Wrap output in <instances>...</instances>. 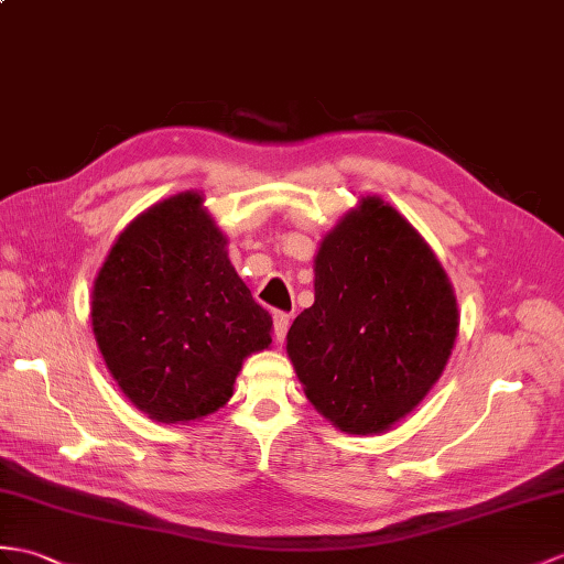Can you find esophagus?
<instances>
[{"label":"esophagus","mask_w":564,"mask_h":564,"mask_svg":"<svg viewBox=\"0 0 564 564\" xmlns=\"http://www.w3.org/2000/svg\"><path fill=\"white\" fill-rule=\"evenodd\" d=\"M288 326H291V314L273 312V336H276V341H283L288 334Z\"/></svg>","instance_id":"obj_1"}]
</instances>
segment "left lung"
I'll list each match as a JSON object with an SVG mask.
<instances>
[{
  "label": "left lung",
  "instance_id": "8db88e82",
  "mask_svg": "<svg viewBox=\"0 0 564 564\" xmlns=\"http://www.w3.org/2000/svg\"><path fill=\"white\" fill-rule=\"evenodd\" d=\"M459 310L447 271L382 196H362L314 257V305L285 336L305 397L348 435H382L447 368Z\"/></svg>",
  "mask_w": 564,
  "mask_h": 564
}]
</instances>
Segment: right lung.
Instances as JSON below:
<instances>
[{"instance_id": "obj_1", "label": "right lung", "mask_w": 564, "mask_h": 564, "mask_svg": "<svg viewBox=\"0 0 564 564\" xmlns=\"http://www.w3.org/2000/svg\"><path fill=\"white\" fill-rule=\"evenodd\" d=\"M204 194L149 206L117 235L90 293V324L115 382L151 421H202L232 397L273 322L228 259Z\"/></svg>"}]
</instances>
